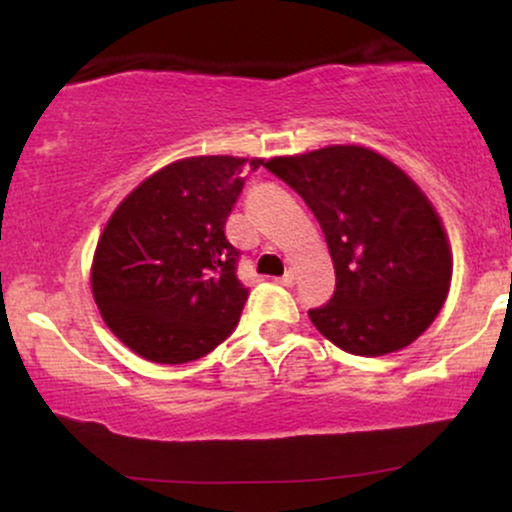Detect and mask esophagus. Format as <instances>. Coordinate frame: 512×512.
I'll return each mask as SVG.
<instances>
[{"label":"esophagus","mask_w":512,"mask_h":512,"mask_svg":"<svg viewBox=\"0 0 512 512\" xmlns=\"http://www.w3.org/2000/svg\"><path fill=\"white\" fill-rule=\"evenodd\" d=\"M279 284H284V286H293V281H296V272H293V269H289V272H286L284 276H279Z\"/></svg>","instance_id":"obj_1"}]
</instances>
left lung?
Listing matches in <instances>:
<instances>
[{
	"instance_id": "left-lung-1",
	"label": "left lung",
	"mask_w": 512,
	"mask_h": 512,
	"mask_svg": "<svg viewBox=\"0 0 512 512\" xmlns=\"http://www.w3.org/2000/svg\"><path fill=\"white\" fill-rule=\"evenodd\" d=\"M313 211L337 286L308 310L325 339L356 356H385L428 330L450 289L443 223L414 180L363 146H327L264 163Z\"/></svg>"
}]
</instances>
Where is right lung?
<instances>
[{"mask_svg": "<svg viewBox=\"0 0 512 512\" xmlns=\"http://www.w3.org/2000/svg\"><path fill=\"white\" fill-rule=\"evenodd\" d=\"M262 158L170 163L122 199L105 223L91 289L105 325L146 361H197L236 330L248 289L226 219Z\"/></svg>", "mask_w": 512, "mask_h": 512, "instance_id": "right-lung-1", "label": "right lung"}]
</instances>
